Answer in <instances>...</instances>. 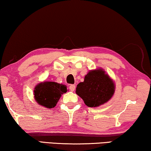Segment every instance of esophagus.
Wrapping results in <instances>:
<instances>
[{"label":"esophagus","instance_id":"esophagus-1","mask_svg":"<svg viewBox=\"0 0 151 151\" xmlns=\"http://www.w3.org/2000/svg\"><path fill=\"white\" fill-rule=\"evenodd\" d=\"M69 90L71 91H73L75 90V88H76V85H74V84H71V85L69 86Z\"/></svg>","mask_w":151,"mask_h":151}]
</instances>
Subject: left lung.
I'll return each instance as SVG.
<instances>
[{
    "mask_svg": "<svg viewBox=\"0 0 151 151\" xmlns=\"http://www.w3.org/2000/svg\"><path fill=\"white\" fill-rule=\"evenodd\" d=\"M115 91V85L102 69L90 71L84 82L76 87V93L89 107H96L110 100Z\"/></svg>",
    "mask_w": 151,
    "mask_h": 151,
    "instance_id": "8db88e82",
    "label": "left lung"
}]
</instances>
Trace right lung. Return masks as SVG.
Masks as SVG:
<instances>
[{"label": "right lung", "mask_w": 151, "mask_h": 151, "mask_svg": "<svg viewBox=\"0 0 151 151\" xmlns=\"http://www.w3.org/2000/svg\"><path fill=\"white\" fill-rule=\"evenodd\" d=\"M67 86L54 82H45L36 86L34 97L39 104L46 108H53L61 95L67 93Z\"/></svg>", "instance_id": "add662e5"}]
</instances>
